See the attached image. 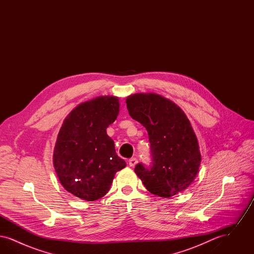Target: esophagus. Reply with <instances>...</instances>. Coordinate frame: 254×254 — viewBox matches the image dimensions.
I'll list each match as a JSON object with an SVG mask.
<instances>
[{"instance_id":"1","label":"esophagus","mask_w":254,"mask_h":254,"mask_svg":"<svg viewBox=\"0 0 254 254\" xmlns=\"http://www.w3.org/2000/svg\"><path fill=\"white\" fill-rule=\"evenodd\" d=\"M137 163H138V160L135 157L130 158V159L128 160V164H129L130 167H134Z\"/></svg>"}]
</instances>
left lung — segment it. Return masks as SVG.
I'll use <instances>...</instances> for the list:
<instances>
[{
    "label": "left lung",
    "mask_w": 254,
    "mask_h": 254,
    "mask_svg": "<svg viewBox=\"0 0 254 254\" xmlns=\"http://www.w3.org/2000/svg\"><path fill=\"white\" fill-rule=\"evenodd\" d=\"M130 117L148 133L151 165H136L134 171L145 189L169 198L185 190L197 175L201 153L188 117L173 102L155 93L127 98Z\"/></svg>",
    "instance_id": "1"
}]
</instances>
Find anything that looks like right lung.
<instances>
[{
  "mask_svg": "<svg viewBox=\"0 0 254 254\" xmlns=\"http://www.w3.org/2000/svg\"><path fill=\"white\" fill-rule=\"evenodd\" d=\"M119 107L117 97H97L73 109L61 127L53 165L63 187L81 199L105 196L115 173L127 166L107 134Z\"/></svg>",
  "mask_w": 254,
  "mask_h": 254,
  "instance_id": "1",
  "label": "right lung"
}]
</instances>
